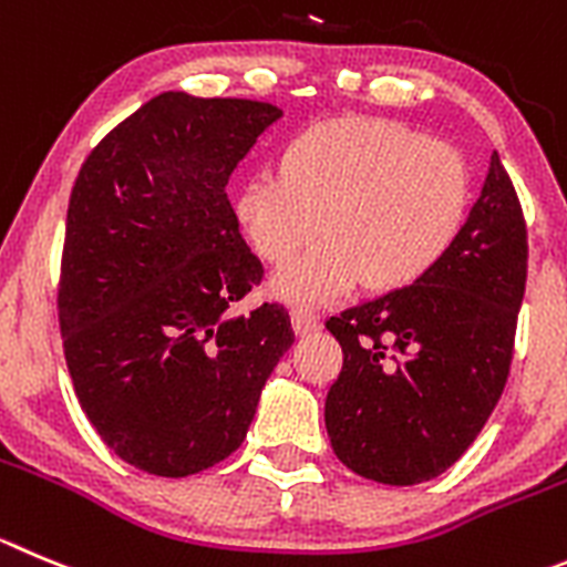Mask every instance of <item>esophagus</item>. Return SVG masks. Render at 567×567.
Segmentation results:
<instances>
[{"instance_id": "esophagus-1", "label": "esophagus", "mask_w": 567, "mask_h": 567, "mask_svg": "<svg viewBox=\"0 0 567 567\" xmlns=\"http://www.w3.org/2000/svg\"><path fill=\"white\" fill-rule=\"evenodd\" d=\"M290 319H293V330L296 336H310L321 327V319L308 308H293L290 310Z\"/></svg>"}]
</instances>
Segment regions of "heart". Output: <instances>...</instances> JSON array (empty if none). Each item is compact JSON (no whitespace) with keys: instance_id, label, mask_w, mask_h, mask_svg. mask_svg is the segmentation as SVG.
<instances>
[{"instance_id":"b5f03b06","label":"heart","mask_w":567,"mask_h":567,"mask_svg":"<svg viewBox=\"0 0 567 567\" xmlns=\"http://www.w3.org/2000/svg\"><path fill=\"white\" fill-rule=\"evenodd\" d=\"M279 171H259L237 193L248 240L282 299L327 305L367 279L374 290L420 282L451 251L467 218L473 176L462 153L378 116H332L290 136Z\"/></svg>"}]
</instances>
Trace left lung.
Wrapping results in <instances>:
<instances>
[{
  "label": "left lung",
  "mask_w": 567,
  "mask_h": 567,
  "mask_svg": "<svg viewBox=\"0 0 567 567\" xmlns=\"http://www.w3.org/2000/svg\"><path fill=\"white\" fill-rule=\"evenodd\" d=\"M526 268L520 200L492 153L442 262L409 288L327 319L343 367L327 391L324 422L352 473L411 486L462 458L509 378Z\"/></svg>",
  "instance_id": "left-lung-1"
}]
</instances>
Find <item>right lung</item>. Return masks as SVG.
I'll return each instance as SVG.
<instances>
[{
  "label": "right lung",
  "mask_w": 567,
  "mask_h": 567,
  "mask_svg": "<svg viewBox=\"0 0 567 567\" xmlns=\"http://www.w3.org/2000/svg\"><path fill=\"white\" fill-rule=\"evenodd\" d=\"M279 116L259 100L164 92L97 142L69 195L63 355L100 439L151 475L231 456L293 343L277 301L231 316L262 262L226 184Z\"/></svg>",
  "instance_id": "right-lung-1"
}]
</instances>
